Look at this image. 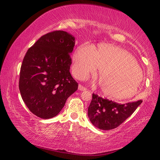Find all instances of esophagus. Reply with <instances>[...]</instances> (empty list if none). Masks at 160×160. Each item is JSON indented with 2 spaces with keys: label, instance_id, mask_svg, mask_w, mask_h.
<instances>
[{
  "label": "esophagus",
  "instance_id": "34e87169",
  "mask_svg": "<svg viewBox=\"0 0 160 160\" xmlns=\"http://www.w3.org/2000/svg\"><path fill=\"white\" fill-rule=\"evenodd\" d=\"M78 90L80 91H85L87 90V88H85V87H83L82 85H78Z\"/></svg>",
  "mask_w": 160,
  "mask_h": 160
}]
</instances>
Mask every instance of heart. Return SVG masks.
Segmentation results:
<instances>
[{
	"label": "heart",
	"mask_w": 160,
	"mask_h": 160,
	"mask_svg": "<svg viewBox=\"0 0 160 160\" xmlns=\"http://www.w3.org/2000/svg\"><path fill=\"white\" fill-rule=\"evenodd\" d=\"M100 70L99 83L105 96L124 99L136 92L143 78L135 58L126 51L114 46L100 44L96 50L90 45L80 46L74 54L73 70L85 78Z\"/></svg>",
	"instance_id": "1"
}]
</instances>
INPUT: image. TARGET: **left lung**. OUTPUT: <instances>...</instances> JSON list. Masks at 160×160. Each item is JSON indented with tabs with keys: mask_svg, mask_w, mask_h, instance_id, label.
<instances>
[{
	"mask_svg": "<svg viewBox=\"0 0 160 160\" xmlns=\"http://www.w3.org/2000/svg\"><path fill=\"white\" fill-rule=\"evenodd\" d=\"M142 102L138 100L126 104H118L93 93L88 107V117L97 128L105 131L112 130L125 121Z\"/></svg>",
	"mask_w": 160,
	"mask_h": 160,
	"instance_id": "1",
	"label": "left lung"
}]
</instances>
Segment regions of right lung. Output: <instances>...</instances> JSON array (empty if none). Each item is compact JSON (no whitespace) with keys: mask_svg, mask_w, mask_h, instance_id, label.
Here are the masks:
<instances>
[{"mask_svg":"<svg viewBox=\"0 0 160 160\" xmlns=\"http://www.w3.org/2000/svg\"><path fill=\"white\" fill-rule=\"evenodd\" d=\"M75 37L56 30L39 38L22 63L19 88L29 111L47 119L58 114L67 99L78 90L70 72Z\"/></svg>","mask_w":160,"mask_h":160,"instance_id":"1","label":"right lung"}]
</instances>
